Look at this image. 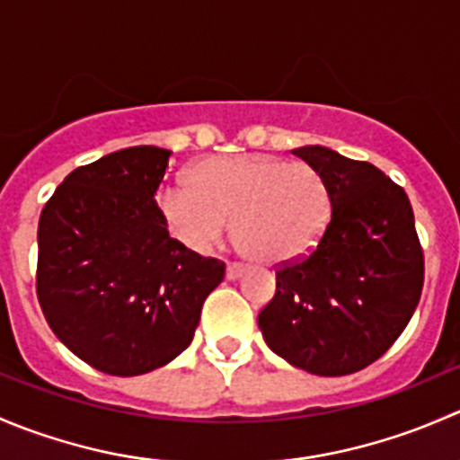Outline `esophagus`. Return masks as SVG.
<instances>
[{"label":"esophagus","mask_w":460,"mask_h":460,"mask_svg":"<svg viewBox=\"0 0 460 460\" xmlns=\"http://www.w3.org/2000/svg\"><path fill=\"white\" fill-rule=\"evenodd\" d=\"M244 273V269L240 267V264H229V267H226V280H238L240 276H243Z\"/></svg>","instance_id":"esophagus-1"}]
</instances>
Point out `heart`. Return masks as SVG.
Returning <instances> with one entry per match:
<instances>
[{
    "label": "heart",
    "mask_w": 460,
    "mask_h": 460,
    "mask_svg": "<svg viewBox=\"0 0 460 460\" xmlns=\"http://www.w3.org/2000/svg\"><path fill=\"white\" fill-rule=\"evenodd\" d=\"M166 229L191 252H207L234 226V243L258 264L307 256L323 238L332 196L305 162L273 155L208 157L189 171V184H166L155 196Z\"/></svg>",
    "instance_id": "1"
}]
</instances>
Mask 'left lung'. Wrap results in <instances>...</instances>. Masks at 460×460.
Here are the masks:
<instances>
[{
    "label": "left lung",
    "instance_id": "1",
    "mask_svg": "<svg viewBox=\"0 0 460 460\" xmlns=\"http://www.w3.org/2000/svg\"><path fill=\"white\" fill-rule=\"evenodd\" d=\"M318 171L332 217L318 247L276 271L258 314L273 354L316 376L365 369L394 345L423 289V249L407 193L369 162L327 146L294 148Z\"/></svg>",
    "mask_w": 460,
    "mask_h": 460
}]
</instances>
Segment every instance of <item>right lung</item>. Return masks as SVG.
<instances>
[{"label": "right lung", "instance_id": "right-lung-1", "mask_svg": "<svg viewBox=\"0 0 460 460\" xmlns=\"http://www.w3.org/2000/svg\"><path fill=\"white\" fill-rule=\"evenodd\" d=\"M171 151L128 146L80 166L37 229V298L55 336L91 367L140 376L193 341L220 260L189 252L153 200Z\"/></svg>", "mask_w": 460, "mask_h": 460}]
</instances>
